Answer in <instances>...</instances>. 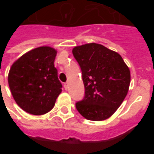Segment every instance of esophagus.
<instances>
[{"instance_id": "1", "label": "esophagus", "mask_w": 154, "mask_h": 154, "mask_svg": "<svg viewBox=\"0 0 154 154\" xmlns=\"http://www.w3.org/2000/svg\"><path fill=\"white\" fill-rule=\"evenodd\" d=\"M64 88L67 90L68 89V82H66V83H64Z\"/></svg>"}]
</instances>
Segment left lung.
<instances>
[{
  "mask_svg": "<svg viewBox=\"0 0 154 154\" xmlns=\"http://www.w3.org/2000/svg\"><path fill=\"white\" fill-rule=\"evenodd\" d=\"M72 54L82 69L85 97L76 104L89 120L110 118L125 100L130 84V71L118 53L90 43L76 46Z\"/></svg>",
  "mask_w": 154,
  "mask_h": 154,
  "instance_id": "left-lung-1",
  "label": "left lung"
}]
</instances>
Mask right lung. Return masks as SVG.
Wrapping results in <instances>:
<instances>
[{
	"label": "right lung",
	"mask_w": 154,
	"mask_h": 154,
	"mask_svg": "<svg viewBox=\"0 0 154 154\" xmlns=\"http://www.w3.org/2000/svg\"><path fill=\"white\" fill-rule=\"evenodd\" d=\"M57 50L41 46L15 60L10 68L8 84L15 102L34 116L48 113L62 92V84L54 67Z\"/></svg>",
	"instance_id": "right-lung-1"
}]
</instances>
